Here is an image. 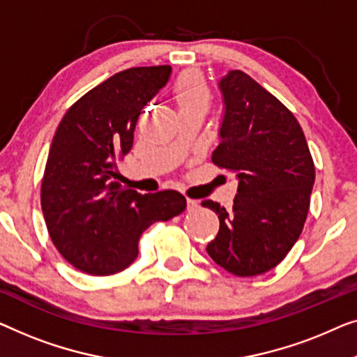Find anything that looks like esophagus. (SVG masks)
Wrapping results in <instances>:
<instances>
[{
	"instance_id": "esophagus-1",
	"label": "esophagus",
	"mask_w": 357,
	"mask_h": 357,
	"mask_svg": "<svg viewBox=\"0 0 357 357\" xmlns=\"http://www.w3.org/2000/svg\"><path fill=\"white\" fill-rule=\"evenodd\" d=\"M195 208H199V202H197V200L188 199V210H189V212H192V210H195Z\"/></svg>"
}]
</instances>
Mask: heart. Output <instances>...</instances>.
Returning <instances> with one entry per match:
<instances>
[{
	"instance_id": "1",
	"label": "heart",
	"mask_w": 357,
	"mask_h": 357,
	"mask_svg": "<svg viewBox=\"0 0 357 357\" xmlns=\"http://www.w3.org/2000/svg\"><path fill=\"white\" fill-rule=\"evenodd\" d=\"M174 98L179 112L184 109H207L210 105V92L205 79L195 71L181 74L174 84Z\"/></svg>"
}]
</instances>
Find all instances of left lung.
<instances>
[{"label":"left lung","instance_id":"obj_1","mask_svg":"<svg viewBox=\"0 0 357 357\" xmlns=\"http://www.w3.org/2000/svg\"><path fill=\"white\" fill-rule=\"evenodd\" d=\"M220 144L212 162L236 173L233 210L204 200L220 218L207 252L238 277L268 272L286 257L307 218L315 168L294 114L243 71L218 82Z\"/></svg>","mask_w":357,"mask_h":357}]
</instances>
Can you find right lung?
<instances>
[{
    "label": "right lung",
    "instance_id": "1",
    "mask_svg": "<svg viewBox=\"0 0 357 357\" xmlns=\"http://www.w3.org/2000/svg\"><path fill=\"white\" fill-rule=\"evenodd\" d=\"M172 76L169 66L116 73L79 98L54 132L42 181V212L59 254L80 272L113 275L139 254L150 225L185 208L178 190L140 194L113 183L142 108Z\"/></svg>",
    "mask_w": 357,
    "mask_h": 357
}]
</instances>
